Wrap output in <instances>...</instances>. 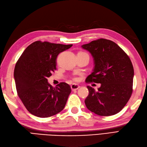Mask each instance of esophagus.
Returning a JSON list of instances; mask_svg holds the SVG:
<instances>
[{
	"label": "esophagus",
	"instance_id": "1",
	"mask_svg": "<svg viewBox=\"0 0 147 147\" xmlns=\"http://www.w3.org/2000/svg\"><path fill=\"white\" fill-rule=\"evenodd\" d=\"M71 89L73 91L74 90H78V88H80V86L78 85H77V84H72L71 85Z\"/></svg>",
	"mask_w": 147,
	"mask_h": 147
}]
</instances>
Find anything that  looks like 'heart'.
Instances as JSON below:
<instances>
[{
	"mask_svg": "<svg viewBox=\"0 0 147 147\" xmlns=\"http://www.w3.org/2000/svg\"><path fill=\"white\" fill-rule=\"evenodd\" d=\"M74 80H77V79H76V78H74Z\"/></svg>",
	"mask_w": 147,
	"mask_h": 147,
	"instance_id": "obj_1",
	"label": "heart"
}]
</instances>
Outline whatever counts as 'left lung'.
Masks as SVG:
<instances>
[{
    "label": "left lung",
    "instance_id": "1",
    "mask_svg": "<svg viewBox=\"0 0 147 147\" xmlns=\"http://www.w3.org/2000/svg\"><path fill=\"white\" fill-rule=\"evenodd\" d=\"M82 47L91 53L95 62L94 71L85 81L101 84L97 91L87 87L86 107L96 115H115L123 109L133 92L134 70L130 57L115 42L105 38Z\"/></svg>",
    "mask_w": 147,
    "mask_h": 147
}]
</instances>
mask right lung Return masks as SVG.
Listing matches in <instances>:
<instances>
[{
	"label": "right lung",
	"mask_w": 147,
	"mask_h": 147,
	"mask_svg": "<svg viewBox=\"0 0 147 147\" xmlns=\"http://www.w3.org/2000/svg\"><path fill=\"white\" fill-rule=\"evenodd\" d=\"M72 45L35 41L18 59L14 69L17 95L32 115L51 117L65 107L71 92L70 86L61 82L53 87L47 78L56 70L58 55Z\"/></svg>",
	"instance_id": "1"
}]
</instances>
